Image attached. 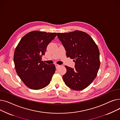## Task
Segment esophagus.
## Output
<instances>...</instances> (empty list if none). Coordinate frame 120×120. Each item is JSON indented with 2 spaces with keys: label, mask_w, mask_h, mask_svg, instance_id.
I'll use <instances>...</instances> for the list:
<instances>
[{
  "label": "esophagus",
  "mask_w": 120,
  "mask_h": 120,
  "mask_svg": "<svg viewBox=\"0 0 120 120\" xmlns=\"http://www.w3.org/2000/svg\"><path fill=\"white\" fill-rule=\"evenodd\" d=\"M55 67H56V68H58L60 67V65H58V64H55Z\"/></svg>",
  "instance_id": "1"
}]
</instances>
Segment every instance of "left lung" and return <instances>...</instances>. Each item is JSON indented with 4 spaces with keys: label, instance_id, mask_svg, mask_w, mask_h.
<instances>
[{
    "label": "left lung",
    "instance_id": "8db88e82",
    "mask_svg": "<svg viewBox=\"0 0 120 120\" xmlns=\"http://www.w3.org/2000/svg\"><path fill=\"white\" fill-rule=\"evenodd\" d=\"M66 50L67 57L73 59L75 68L66 66L63 79L65 84L75 90H82L96 78L100 66L98 47L92 37L85 32L75 30L57 33Z\"/></svg>",
    "mask_w": 120,
    "mask_h": 120
}]
</instances>
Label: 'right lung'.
I'll return each mask as SVG.
<instances>
[{
  "instance_id": "obj_1",
  "label": "right lung",
  "mask_w": 120,
  "mask_h": 120,
  "mask_svg": "<svg viewBox=\"0 0 120 120\" xmlns=\"http://www.w3.org/2000/svg\"><path fill=\"white\" fill-rule=\"evenodd\" d=\"M56 35V33L30 31L22 38L15 48L14 61L16 73L30 89L40 90L50 83L55 66L41 60L48 44Z\"/></svg>"
}]
</instances>
